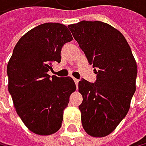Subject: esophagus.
<instances>
[{
	"mask_svg": "<svg viewBox=\"0 0 146 146\" xmlns=\"http://www.w3.org/2000/svg\"><path fill=\"white\" fill-rule=\"evenodd\" d=\"M73 79H74V81H75V83H76V86L78 87V79H77V78H73Z\"/></svg>",
	"mask_w": 146,
	"mask_h": 146,
	"instance_id": "obj_1",
	"label": "esophagus"
}]
</instances>
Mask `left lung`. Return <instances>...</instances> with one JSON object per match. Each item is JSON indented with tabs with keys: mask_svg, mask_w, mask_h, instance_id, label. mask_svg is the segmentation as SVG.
Segmentation results:
<instances>
[{
	"mask_svg": "<svg viewBox=\"0 0 146 146\" xmlns=\"http://www.w3.org/2000/svg\"><path fill=\"white\" fill-rule=\"evenodd\" d=\"M68 27L97 74L94 83L84 78L78 82L82 126L91 136H106L130 109L136 88V62L123 34L108 23L81 21Z\"/></svg>",
	"mask_w": 146,
	"mask_h": 146,
	"instance_id": "1",
	"label": "left lung"
}]
</instances>
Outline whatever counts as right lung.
<instances>
[{"label": "right lung", "mask_w": 146, "mask_h": 146, "mask_svg": "<svg viewBox=\"0 0 146 146\" xmlns=\"http://www.w3.org/2000/svg\"><path fill=\"white\" fill-rule=\"evenodd\" d=\"M68 27L46 23L23 35L7 65L8 90L17 114L31 132L49 135L57 132L69 96L76 90L70 77L48 75L61 61V49L72 41Z\"/></svg>", "instance_id": "1"}]
</instances>
